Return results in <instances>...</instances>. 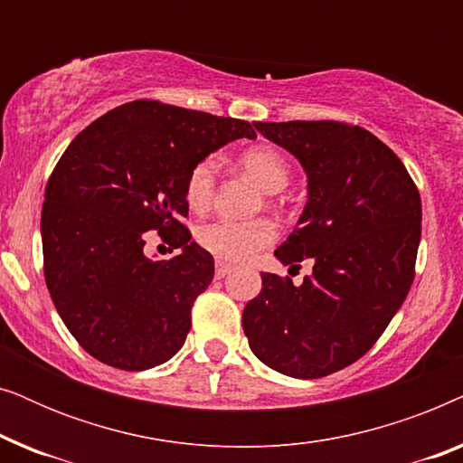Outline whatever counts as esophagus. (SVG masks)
Wrapping results in <instances>:
<instances>
[{"instance_id": "34e87169", "label": "esophagus", "mask_w": 463, "mask_h": 463, "mask_svg": "<svg viewBox=\"0 0 463 463\" xmlns=\"http://www.w3.org/2000/svg\"><path fill=\"white\" fill-rule=\"evenodd\" d=\"M230 271H232V265L230 263H225V261L214 263V278H217V280H221V278H225L227 274H230Z\"/></svg>"}]
</instances>
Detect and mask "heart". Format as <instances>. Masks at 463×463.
Returning <instances> with one entry per match:
<instances>
[{"label": "heart", "instance_id": "1", "mask_svg": "<svg viewBox=\"0 0 463 463\" xmlns=\"http://www.w3.org/2000/svg\"><path fill=\"white\" fill-rule=\"evenodd\" d=\"M238 166L257 183L263 192L278 194L288 185L290 170L280 151L269 145H255L238 157ZM217 189V170L213 160H200L187 173L185 202L195 213L211 206ZM276 238L274 225L268 219L227 221L217 219L195 230V242L221 261H244L257 250L265 249Z\"/></svg>", "mask_w": 463, "mask_h": 463}]
</instances>
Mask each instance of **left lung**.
I'll return each instance as SVG.
<instances>
[{
	"label": "left lung",
	"instance_id": "obj_1",
	"mask_svg": "<svg viewBox=\"0 0 463 463\" xmlns=\"http://www.w3.org/2000/svg\"><path fill=\"white\" fill-rule=\"evenodd\" d=\"M255 128L306 168L307 204L276 257L290 268L314 259V268L301 287L261 274L244 335L274 371L326 377L363 358L402 306L421 238L420 192L394 151L360 126L295 119Z\"/></svg>",
	"mask_w": 463,
	"mask_h": 463
}]
</instances>
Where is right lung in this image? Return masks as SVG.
<instances>
[{
    "label": "right lung",
    "mask_w": 463,
    "mask_h": 463,
    "mask_svg": "<svg viewBox=\"0 0 463 463\" xmlns=\"http://www.w3.org/2000/svg\"><path fill=\"white\" fill-rule=\"evenodd\" d=\"M252 124L132 100L80 132L50 175L42 208L43 276L69 333L100 363L145 371L173 358L192 307L214 276L211 252L183 223L185 179L195 164ZM156 229L182 255L144 257Z\"/></svg>",
    "instance_id": "obj_1"
}]
</instances>
